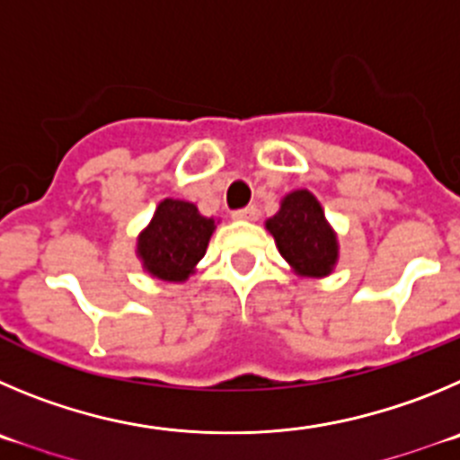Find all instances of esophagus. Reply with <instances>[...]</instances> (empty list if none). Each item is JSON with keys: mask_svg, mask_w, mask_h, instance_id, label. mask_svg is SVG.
Here are the masks:
<instances>
[{"mask_svg": "<svg viewBox=\"0 0 460 460\" xmlns=\"http://www.w3.org/2000/svg\"><path fill=\"white\" fill-rule=\"evenodd\" d=\"M231 217H234V220H256V217H259V208H256V206H247V208L234 210Z\"/></svg>", "mask_w": 460, "mask_h": 460, "instance_id": "esophagus-1", "label": "esophagus"}]
</instances>
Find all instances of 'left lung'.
I'll list each match as a JSON object with an SVG mask.
<instances>
[{
	"mask_svg": "<svg viewBox=\"0 0 460 460\" xmlns=\"http://www.w3.org/2000/svg\"><path fill=\"white\" fill-rule=\"evenodd\" d=\"M275 235L279 254L300 275L325 277L337 263V235L325 222L321 204L312 192L297 190L281 201L275 217L266 222Z\"/></svg>",
	"mask_w": 460,
	"mask_h": 460,
	"instance_id": "8db88e82",
	"label": "left lung"
}]
</instances>
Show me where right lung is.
<instances>
[{"label": "right lung", "instance_id": "right-lung-1", "mask_svg": "<svg viewBox=\"0 0 460 460\" xmlns=\"http://www.w3.org/2000/svg\"><path fill=\"white\" fill-rule=\"evenodd\" d=\"M215 220L199 215L197 206L164 199L148 229L139 235L137 252L144 268L164 281H183L206 254Z\"/></svg>", "mask_w": 460, "mask_h": 460}]
</instances>
